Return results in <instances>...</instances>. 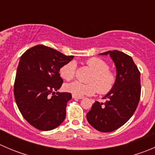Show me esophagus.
Instances as JSON below:
<instances>
[{
    "instance_id": "34e87169",
    "label": "esophagus",
    "mask_w": 155,
    "mask_h": 155,
    "mask_svg": "<svg viewBox=\"0 0 155 155\" xmlns=\"http://www.w3.org/2000/svg\"><path fill=\"white\" fill-rule=\"evenodd\" d=\"M72 97H73V98H75V99H82L83 98V97H78V96H76V95L73 94L72 95Z\"/></svg>"
}]
</instances>
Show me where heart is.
I'll use <instances>...</instances> for the list:
<instances>
[{
  "label": "heart",
  "instance_id": "1",
  "mask_svg": "<svg viewBox=\"0 0 155 155\" xmlns=\"http://www.w3.org/2000/svg\"><path fill=\"white\" fill-rule=\"evenodd\" d=\"M86 64L92 70L88 79L89 83L85 84L79 81L70 82L64 85L66 91L78 97L91 96L97 92L101 94H107L115 87L116 75L109 70V64L98 58H92L86 61ZM76 64L70 61L60 69V74L63 79L71 80L76 76Z\"/></svg>",
  "mask_w": 155,
  "mask_h": 155
}]
</instances>
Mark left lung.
I'll return each instance as SVG.
<instances>
[{
	"instance_id": "1",
	"label": "left lung",
	"mask_w": 155,
	"mask_h": 155,
	"mask_svg": "<svg viewBox=\"0 0 155 155\" xmlns=\"http://www.w3.org/2000/svg\"><path fill=\"white\" fill-rule=\"evenodd\" d=\"M109 54L116 68L115 87L103 99L96 101L87 113V120L101 132H112L121 127L137 109L141 94L140 72L130 56L118 50L101 53Z\"/></svg>"
}]
</instances>
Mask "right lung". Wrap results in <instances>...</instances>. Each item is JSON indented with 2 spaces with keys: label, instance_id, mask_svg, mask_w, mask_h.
<instances>
[{
  "label": "right lung",
  "instance_id": "1",
  "mask_svg": "<svg viewBox=\"0 0 155 155\" xmlns=\"http://www.w3.org/2000/svg\"><path fill=\"white\" fill-rule=\"evenodd\" d=\"M73 58L43 45L21 56L14 83L15 102L25 119L40 130L54 129L65 119L72 94L55 91L63 83L60 69Z\"/></svg>",
  "mask_w": 155,
  "mask_h": 155
}]
</instances>
